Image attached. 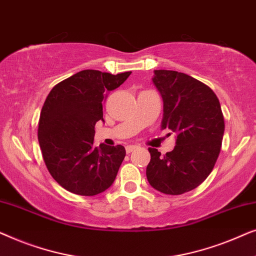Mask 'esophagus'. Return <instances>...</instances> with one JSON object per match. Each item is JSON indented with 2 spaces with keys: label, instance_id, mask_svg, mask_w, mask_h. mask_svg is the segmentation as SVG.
<instances>
[{
  "label": "esophagus",
  "instance_id": "1",
  "mask_svg": "<svg viewBox=\"0 0 256 256\" xmlns=\"http://www.w3.org/2000/svg\"><path fill=\"white\" fill-rule=\"evenodd\" d=\"M136 148H138V146H126V152H127V154H130L132 150H135Z\"/></svg>",
  "mask_w": 256,
  "mask_h": 256
}]
</instances>
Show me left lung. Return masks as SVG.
I'll return each mask as SVG.
<instances>
[{
    "mask_svg": "<svg viewBox=\"0 0 256 256\" xmlns=\"http://www.w3.org/2000/svg\"><path fill=\"white\" fill-rule=\"evenodd\" d=\"M154 85L163 99L162 129L176 134L172 152L149 148V184L166 194H182L204 182L222 149L225 122L220 102L208 85L177 71L155 70Z\"/></svg>",
    "mask_w": 256,
    "mask_h": 256,
    "instance_id": "8db88e82",
    "label": "left lung"
}]
</instances>
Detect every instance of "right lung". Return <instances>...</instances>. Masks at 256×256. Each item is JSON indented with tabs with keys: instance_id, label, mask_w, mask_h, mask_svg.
I'll return each instance as SVG.
<instances>
[{
	"instance_id": "add662e5",
	"label": "right lung",
	"mask_w": 256,
	"mask_h": 256,
	"mask_svg": "<svg viewBox=\"0 0 256 256\" xmlns=\"http://www.w3.org/2000/svg\"><path fill=\"white\" fill-rule=\"evenodd\" d=\"M130 73L114 76L84 70L48 93L38 122V142L48 172L65 190L96 196L115 180L126 149L120 144L94 146V127L104 121L107 93L122 85Z\"/></svg>"
}]
</instances>
